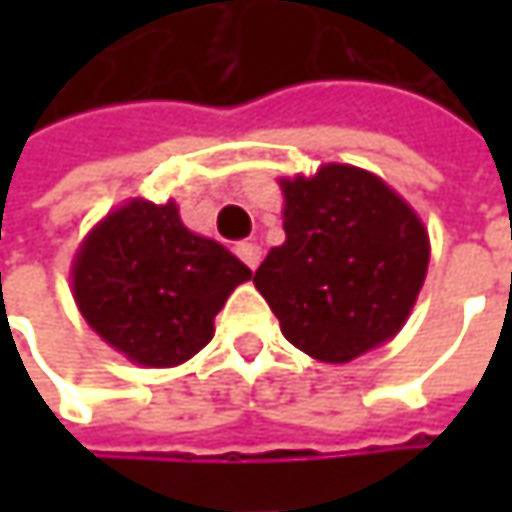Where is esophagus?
Returning a JSON list of instances; mask_svg holds the SVG:
<instances>
[{"mask_svg": "<svg viewBox=\"0 0 512 512\" xmlns=\"http://www.w3.org/2000/svg\"><path fill=\"white\" fill-rule=\"evenodd\" d=\"M236 253H239V259H242L250 270H256L259 262H262V247L256 245V242H239V245H236Z\"/></svg>", "mask_w": 512, "mask_h": 512, "instance_id": "1", "label": "esophagus"}]
</instances>
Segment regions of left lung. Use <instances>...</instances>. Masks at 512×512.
<instances>
[{
	"label": "left lung",
	"mask_w": 512,
	"mask_h": 512,
	"mask_svg": "<svg viewBox=\"0 0 512 512\" xmlns=\"http://www.w3.org/2000/svg\"><path fill=\"white\" fill-rule=\"evenodd\" d=\"M285 245L273 247L253 285L290 344L319 362H353L393 339L427 276L422 219L379 176L322 165L282 179Z\"/></svg>",
	"instance_id": "left-lung-1"
}]
</instances>
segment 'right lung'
<instances>
[{
  "label": "right lung",
  "instance_id": "add662e5",
  "mask_svg": "<svg viewBox=\"0 0 512 512\" xmlns=\"http://www.w3.org/2000/svg\"><path fill=\"white\" fill-rule=\"evenodd\" d=\"M250 270L190 233L179 207L133 199L88 233L73 259V299L110 347L142 367H173L213 339V319Z\"/></svg>",
  "mask_w": 512,
  "mask_h": 512
}]
</instances>
